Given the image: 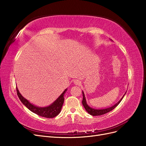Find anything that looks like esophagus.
I'll return each mask as SVG.
<instances>
[{
    "mask_svg": "<svg viewBox=\"0 0 146 146\" xmlns=\"http://www.w3.org/2000/svg\"><path fill=\"white\" fill-rule=\"evenodd\" d=\"M74 84H75V85H80L81 84V82L78 80H74Z\"/></svg>",
    "mask_w": 146,
    "mask_h": 146,
    "instance_id": "obj_1",
    "label": "esophagus"
}]
</instances>
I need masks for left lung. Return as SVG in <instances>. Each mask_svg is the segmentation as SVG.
Wrapping results in <instances>:
<instances>
[{
    "instance_id": "obj_1",
    "label": "left lung",
    "mask_w": 146,
    "mask_h": 146,
    "mask_svg": "<svg viewBox=\"0 0 146 146\" xmlns=\"http://www.w3.org/2000/svg\"><path fill=\"white\" fill-rule=\"evenodd\" d=\"M82 93H83V100H82V104L83 105L84 108H85L86 111L89 113L92 116H100V115H103V114H105V113H107L110 111H111V110H113V109L115 108L117 106L120 104V102H121L122 99H123V96H125V94L123 96L122 98L121 99V100H119L117 103H116L115 105H114L113 106L111 107H109L107 108H105V109H94V108H91L88 105L87 103H86V99H85V94H84L83 91H82ZM126 93V92H125Z\"/></svg>"
}]
</instances>
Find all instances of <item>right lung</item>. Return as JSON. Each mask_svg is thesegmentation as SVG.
<instances>
[{
    "mask_svg": "<svg viewBox=\"0 0 146 146\" xmlns=\"http://www.w3.org/2000/svg\"><path fill=\"white\" fill-rule=\"evenodd\" d=\"M16 91L17 96L19 97L21 102L23 103L29 110H30L31 111L36 114L38 116H40L44 117L53 118L56 116L57 115H58V114L61 111V108H62V106L63 105L64 100V95L66 91H67V89H66L63 91V93L58 97V98L55 101H54L51 105L46 107H39L31 104L29 100L25 99L24 97L21 94L17 87Z\"/></svg>",
    "mask_w": 146,
    "mask_h": 146,
    "instance_id": "right-lung-1",
    "label": "right lung"
}]
</instances>
